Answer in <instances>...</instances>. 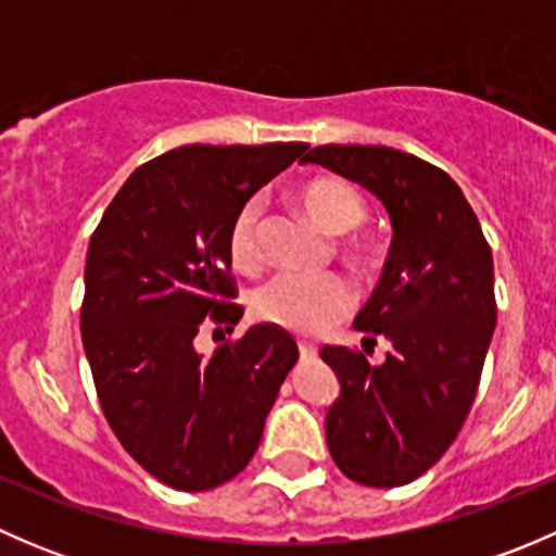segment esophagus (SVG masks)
I'll return each instance as SVG.
<instances>
[{
    "label": "esophagus",
    "instance_id": "1",
    "mask_svg": "<svg viewBox=\"0 0 556 556\" xmlns=\"http://www.w3.org/2000/svg\"><path fill=\"white\" fill-rule=\"evenodd\" d=\"M299 352H301V357H317V346L314 344H309V341H299Z\"/></svg>",
    "mask_w": 556,
    "mask_h": 556
}]
</instances>
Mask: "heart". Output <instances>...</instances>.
Here are the masks:
<instances>
[{"instance_id": "1", "label": "heart", "mask_w": 556, "mask_h": 556, "mask_svg": "<svg viewBox=\"0 0 556 556\" xmlns=\"http://www.w3.org/2000/svg\"><path fill=\"white\" fill-rule=\"evenodd\" d=\"M299 201L306 215L328 233L355 231L368 215L366 199L355 185L339 177H319L306 182L299 190ZM257 220H261V204L247 201L237 212L228 231V255L231 263L242 271H252L261 261L257 247ZM368 244H346L350 261H366ZM352 306V290L339 274H293L285 271L263 282L252 293V314L257 319L277 328L293 330V333L314 336L328 330L339 317H344Z\"/></svg>"}]
</instances>
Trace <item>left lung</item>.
<instances>
[{"label": "left lung", "mask_w": 556, "mask_h": 556, "mask_svg": "<svg viewBox=\"0 0 556 556\" xmlns=\"http://www.w3.org/2000/svg\"><path fill=\"white\" fill-rule=\"evenodd\" d=\"M301 164L363 185L390 215V257L355 319L390 350L379 366L346 346L319 350L339 379L325 439L346 479L408 484L450 450L476 397L497 323L490 244L459 185L417 155L323 144Z\"/></svg>", "instance_id": "1"}]
</instances>
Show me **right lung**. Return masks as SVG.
I'll return each mask as SVG.
<instances>
[{
    "label": "right lung",
    "instance_id": "obj_1",
    "mask_svg": "<svg viewBox=\"0 0 556 556\" xmlns=\"http://www.w3.org/2000/svg\"><path fill=\"white\" fill-rule=\"evenodd\" d=\"M304 150H169L126 179L88 244L80 328L99 403L123 450L174 490H215L244 470L299 361L293 336L268 323L210 357L195 336L206 317L226 330L242 319L228 231Z\"/></svg>",
    "mask_w": 556,
    "mask_h": 556
}]
</instances>
